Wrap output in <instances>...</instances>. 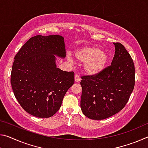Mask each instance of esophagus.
<instances>
[{
  "label": "esophagus",
  "mask_w": 148,
  "mask_h": 148,
  "mask_svg": "<svg viewBox=\"0 0 148 148\" xmlns=\"http://www.w3.org/2000/svg\"><path fill=\"white\" fill-rule=\"evenodd\" d=\"M74 79H75V82H80V80H81V77L79 76V75H76L74 77Z\"/></svg>",
  "instance_id": "1"
}]
</instances>
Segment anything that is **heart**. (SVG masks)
<instances>
[{"label": "heart", "mask_w": 148, "mask_h": 148, "mask_svg": "<svg viewBox=\"0 0 148 148\" xmlns=\"http://www.w3.org/2000/svg\"><path fill=\"white\" fill-rule=\"evenodd\" d=\"M75 56L79 61L84 62L85 71L90 75L102 72L108 61L107 54L97 46L84 47L77 51Z\"/></svg>", "instance_id": "b5f03b06"}]
</instances>
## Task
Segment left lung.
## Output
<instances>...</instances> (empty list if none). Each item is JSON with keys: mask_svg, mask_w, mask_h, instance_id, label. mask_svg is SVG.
I'll list each match as a JSON object with an SVG mask.
<instances>
[{"mask_svg": "<svg viewBox=\"0 0 148 148\" xmlns=\"http://www.w3.org/2000/svg\"><path fill=\"white\" fill-rule=\"evenodd\" d=\"M111 65L100 73L82 76V111L86 117L102 120L118 113L128 102L135 83L133 60L123 45L114 43Z\"/></svg>", "mask_w": 148, "mask_h": 148, "instance_id": "obj_1", "label": "left lung"}]
</instances>
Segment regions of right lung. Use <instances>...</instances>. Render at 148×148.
I'll use <instances>...</instances> for the list:
<instances>
[{"instance_id":"obj_1","label":"right lung","mask_w":148,"mask_h":148,"mask_svg":"<svg viewBox=\"0 0 148 148\" xmlns=\"http://www.w3.org/2000/svg\"><path fill=\"white\" fill-rule=\"evenodd\" d=\"M55 56L66 57L63 37L36 35L14 57L10 78L14 94L27 113L40 118L53 116L74 84V72L57 68Z\"/></svg>"}]
</instances>
